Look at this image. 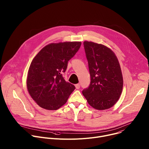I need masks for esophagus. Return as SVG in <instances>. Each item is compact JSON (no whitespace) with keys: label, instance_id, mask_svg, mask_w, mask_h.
<instances>
[{"label":"esophagus","instance_id":"obj_1","mask_svg":"<svg viewBox=\"0 0 149 149\" xmlns=\"http://www.w3.org/2000/svg\"><path fill=\"white\" fill-rule=\"evenodd\" d=\"M75 87L77 89H79L80 88V85L79 84H75Z\"/></svg>","mask_w":149,"mask_h":149}]
</instances>
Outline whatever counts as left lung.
I'll list each match as a JSON object with an SVG mask.
<instances>
[{
  "label": "left lung",
  "instance_id": "8db88e82",
  "mask_svg": "<svg viewBox=\"0 0 149 149\" xmlns=\"http://www.w3.org/2000/svg\"><path fill=\"white\" fill-rule=\"evenodd\" d=\"M84 47L91 77L88 88L82 94L93 108L104 110L117 102L121 94L123 79L118 61L108 47L84 41Z\"/></svg>",
  "mask_w": 149,
  "mask_h": 149
}]
</instances>
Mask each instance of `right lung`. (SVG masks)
Instances as JSON below:
<instances>
[{"instance_id":"obj_1","label":"right lung","mask_w":149,"mask_h":149,"mask_svg":"<svg viewBox=\"0 0 149 149\" xmlns=\"http://www.w3.org/2000/svg\"><path fill=\"white\" fill-rule=\"evenodd\" d=\"M81 45V42L51 44L33 59L26 85L30 95L40 107L48 110L59 109L75 90L74 85L67 82L62 74Z\"/></svg>"}]
</instances>
